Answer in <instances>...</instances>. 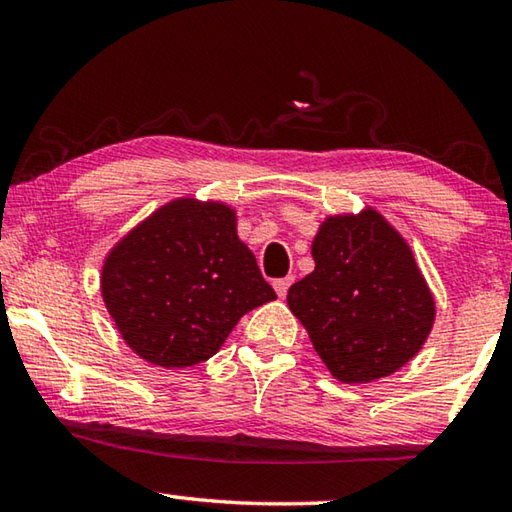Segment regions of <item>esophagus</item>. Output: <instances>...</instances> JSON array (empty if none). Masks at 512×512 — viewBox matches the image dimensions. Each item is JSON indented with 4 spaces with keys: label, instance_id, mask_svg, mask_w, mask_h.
I'll use <instances>...</instances> for the list:
<instances>
[{
    "label": "esophagus",
    "instance_id": "34e87169",
    "mask_svg": "<svg viewBox=\"0 0 512 512\" xmlns=\"http://www.w3.org/2000/svg\"><path fill=\"white\" fill-rule=\"evenodd\" d=\"M291 282H293V277H280V280H273V289H275L277 296H280V298L287 296Z\"/></svg>",
    "mask_w": 512,
    "mask_h": 512
}]
</instances>
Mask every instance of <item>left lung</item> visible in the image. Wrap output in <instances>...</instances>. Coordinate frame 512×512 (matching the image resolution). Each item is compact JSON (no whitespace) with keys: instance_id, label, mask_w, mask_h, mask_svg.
I'll list each match as a JSON object with an SVG mask.
<instances>
[{"instance_id":"left-lung-1","label":"left lung","mask_w":512,"mask_h":512,"mask_svg":"<svg viewBox=\"0 0 512 512\" xmlns=\"http://www.w3.org/2000/svg\"><path fill=\"white\" fill-rule=\"evenodd\" d=\"M316 268L289 289V309L343 384L393 375L427 341L433 296L406 241L377 210L329 216L311 244Z\"/></svg>"}]
</instances>
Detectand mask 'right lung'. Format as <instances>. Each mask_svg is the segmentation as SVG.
Masks as SVG:
<instances>
[{
	"mask_svg": "<svg viewBox=\"0 0 512 512\" xmlns=\"http://www.w3.org/2000/svg\"><path fill=\"white\" fill-rule=\"evenodd\" d=\"M101 293L121 339L162 368L214 357L239 318L275 300L237 237L235 210L178 198L110 250Z\"/></svg>",
	"mask_w": 512,
	"mask_h": 512,
	"instance_id": "add662e5",
	"label": "right lung"
}]
</instances>
